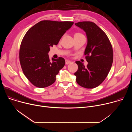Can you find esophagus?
<instances>
[{
  "label": "esophagus",
  "mask_w": 132,
  "mask_h": 132,
  "mask_svg": "<svg viewBox=\"0 0 132 132\" xmlns=\"http://www.w3.org/2000/svg\"><path fill=\"white\" fill-rule=\"evenodd\" d=\"M65 63H66V64H70L71 63V62L70 61H68V60H66Z\"/></svg>",
  "instance_id": "esophagus-1"
}]
</instances>
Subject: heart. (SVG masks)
Listing matches in <instances>:
<instances>
[{"mask_svg": "<svg viewBox=\"0 0 132 132\" xmlns=\"http://www.w3.org/2000/svg\"><path fill=\"white\" fill-rule=\"evenodd\" d=\"M82 35L81 33H75L74 35Z\"/></svg>", "mask_w": 132, "mask_h": 132, "instance_id": "b5f03b06", "label": "heart"}]
</instances>
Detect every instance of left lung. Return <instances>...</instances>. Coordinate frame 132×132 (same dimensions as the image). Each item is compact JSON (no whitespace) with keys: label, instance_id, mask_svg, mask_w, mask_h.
I'll list each match as a JSON object with an SVG mask.
<instances>
[{"label":"left lung","instance_id":"1","mask_svg":"<svg viewBox=\"0 0 132 132\" xmlns=\"http://www.w3.org/2000/svg\"><path fill=\"white\" fill-rule=\"evenodd\" d=\"M75 25L86 33L85 55L88 64L85 66L80 61L76 62L78 69L74 75L79 85L92 89L104 80L111 69L113 60L112 47L106 34L95 23L83 21Z\"/></svg>","mask_w":132,"mask_h":132}]
</instances>
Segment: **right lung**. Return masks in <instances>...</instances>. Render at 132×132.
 <instances>
[{
    "label": "right lung",
    "mask_w": 132,
    "mask_h": 132,
    "mask_svg": "<svg viewBox=\"0 0 132 132\" xmlns=\"http://www.w3.org/2000/svg\"><path fill=\"white\" fill-rule=\"evenodd\" d=\"M73 22L43 20L37 23L26 33L19 51L23 73L35 86L45 88L52 85L65 64L63 57L49 59L50 47L57 45Z\"/></svg>",
    "instance_id": "1"
}]
</instances>
